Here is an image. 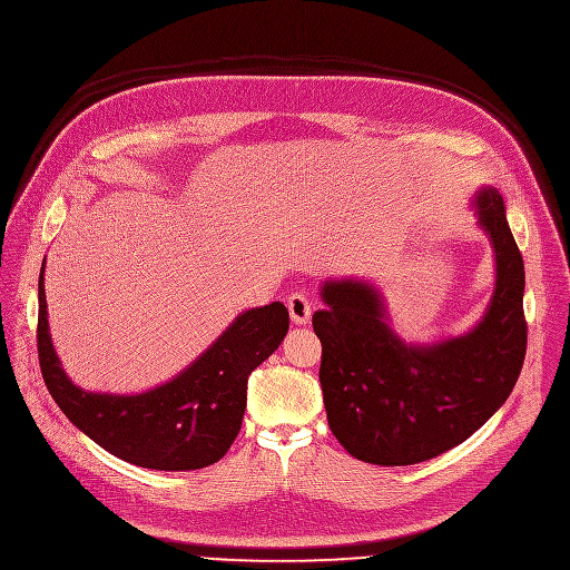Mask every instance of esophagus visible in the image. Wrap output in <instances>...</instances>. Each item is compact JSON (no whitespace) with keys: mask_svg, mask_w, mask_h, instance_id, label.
<instances>
[{"mask_svg":"<svg viewBox=\"0 0 570 570\" xmlns=\"http://www.w3.org/2000/svg\"><path fill=\"white\" fill-rule=\"evenodd\" d=\"M287 307H289V316L296 325H307L309 323V316H312V305L307 301L305 294L296 292L287 298Z\"/></svg>","mask_w":570,"mask_h":570,"instance_id":"1","label":"esophagus"}]
</instances>
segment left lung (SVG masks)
Returning <instances> with one entry per match:
<instances>
[{
  "instance_id": "left-lung-1",
  "label": "left lung",
  "mask_w": 570,
  "mask_h": 570,
  "mask_svg": "<svg viewBox=\"0 0 570 570\" xmlns=\"http://www.w3.org/2000/svg\"><path fill=\"white\" fill-rule=\"evenodd\" d=\"M494 252V292L481 321L438 341H404L382 289L327 278L312 325L321 338V391L334 438L357 461L402 468L440 456L479 431L510 397L525 357L523 258L494 186L472 197Z\"/></svg>"
}]
</instances>
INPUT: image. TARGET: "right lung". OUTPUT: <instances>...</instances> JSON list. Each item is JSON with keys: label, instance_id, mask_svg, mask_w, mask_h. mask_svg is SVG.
Segmentation results:
<instances>
[{"label": "right lung", "instance_id": "right-lung-1", "mask_svg": "<svg viewBox=\"0 0 570 570\" xmlns=\"http://www.w3.org/2000/svg\"><path fill=\"white\" fill-rule=\"evenodd\" d=\"M45 263L38 281V355L45 384L71 424L111 456L137 468L188 472L217 463L243 426L249 375L289 330L287 307L274 301L245 309L195 362L155 389L85 391L69 380L53 348Z\"/></svg>", "mask_w": 570, "mask_h": 570}]
</instances>
